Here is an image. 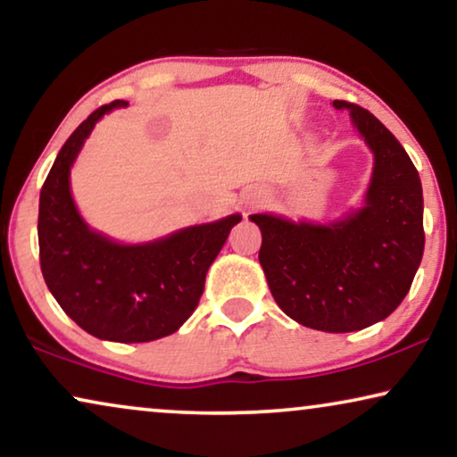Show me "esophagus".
<instances>
[{
	"instance_id": "1",
	"label": "esophagus",
	"mask_w": 457,
	"mask_h": 457,
	"mask_svg": "<svg viewBox=\"0 0 457 457\" xmlns=\"http://www.w3.org/2000/svg\"><path fill=\"white\" fill-rule=\"evenodd\" d=\"M262 202V195H252V199H249V205H258Z\"/></svg>"
}]
</instances>
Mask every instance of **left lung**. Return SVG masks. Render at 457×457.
<instances>
[{
    "label": "left lung",
    "mask_w": 457,
    "mask_h": 457,
    "mask_svg": "<svg viewBox=\"0 0 457 457\" xmlns=\"http://www.w3.org/2000/svg\"><path fill=\"white\" fill-rule=\"evenodd\" d=\"M353 127L374 154L364 208L330 224L252 214L262 230L260 264L274 302L293 320L352 333L385 320L408 295L424 252L422 185L389 129L360 105Z\"/></svg>",
    "instance_id": "left-lung-1"
}]
</instances>
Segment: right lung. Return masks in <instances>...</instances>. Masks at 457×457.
<instances>
[{
  "mask_svg": "<svg viewBox=\"0 0 457 457\" xmlns=\"http://www.w3.org/2000/svg\"><path fill=\"white\" fill-rule=\"evenodd\" d=\"M129 102L97 108L68 137L39 197V262L47 289L87 333L145 343L172 335L197 308L205 274L241 214L122 245L87 227L71 193V168L96 122Z\"/></svg>",
  "mask_w": 457,
  "mask_h": 457,
  "instance_id": "add662e5",
  "label": "right lung"
}]
</instances>
